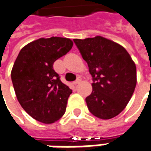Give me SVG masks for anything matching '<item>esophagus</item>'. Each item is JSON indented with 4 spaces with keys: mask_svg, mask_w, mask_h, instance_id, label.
<instances>
[{
    "mask_svg": "<svg viewBox=\"0 0 151 151\" xmlns=\"http://www.w3.org/2000/svg\"><path fill=\"white\" fill-rule=\"evenodd\" d=\"M80 81H81L80 78H78V79H77V80H76V81H74V82H73V83L74 85H77V84H78V83H80Z\"/></svg>",
    "mask_w": 151,
    "mask_h": 151,
    "instance_id": "obj_1",
    "label": "esophagus"
}]
</instances>
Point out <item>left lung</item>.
Wrapping results in <instances>:
<instances>
[{
    "label": "left lung",
    "mask_w": 151,
    "mask_h": 151,
    "mask_svg": "<svg viewBox=\"0 0 151 151\" xmlns=\"http://www.w3.org/2000/svg\"><path fill=\"white\" fill-rule=\"evenodd\" d=\"M93 77V91L86 98L94 116L109 119L124 109L136 83V66L126 49L101 36L74 39Z\"/></svg>",
    "instance_id": "left-lung-1"
}]
</instances>
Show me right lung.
<instances>
[{
    "label": "right lung",
    "instance_id": "obj_1",
    "mask_svg": "<svg viewBox=\"0 0 151 151\" xmlns=\"http://www.w3.org/2000/svg\"><path fill=\"white\" fill-rule=\"evenodd\" d=\"M69 38H39L20 51L11 76L16 96L25 111L44 124L58 121L64 114L72 90L53 69L57 59L68 52Z\"/></svg>",
    "mask_w": 151,
    "mask_h": 151
}]
</instances>
